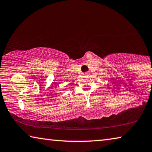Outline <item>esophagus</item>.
I'll return each mask as SVG.
<instances>
[{"mask_svg":"<svg viewBox=\"0 0 152 152\" xmlns=\"http://www.w3.org/2000/svg\"><path fill=\"white\" fill-rule=\"evenodd\" d=\"M88 74H89V72H85V75H86V76H87V75H88Z\"/></svg>","mask_w":152,"mask_h":152,"instance_id":"1","label":"esophagus"}]
</instances>
